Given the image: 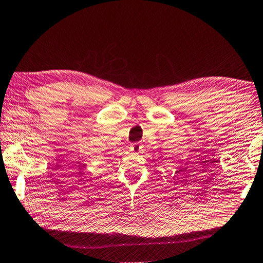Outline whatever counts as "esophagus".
Returning a JSON list of instances; mask_svg holds the SVG:
<instances>
[{"label": "esophagus", "instance_id": "34e87169", "mask_svg": "<svg viewBox=\"0 0 263 263\" xmlns=\"http://www.w3.org/2000/svg\"><path fill=\"white\" fill-rule=\"evenodd\" d=\"M140 148H141V146H140V144L136 143V144H133V145L131 146V151L133 152V154H139V152H140Z\"/></svg>", "mask_w": 263, "mask_h": 263}]
</instances>
